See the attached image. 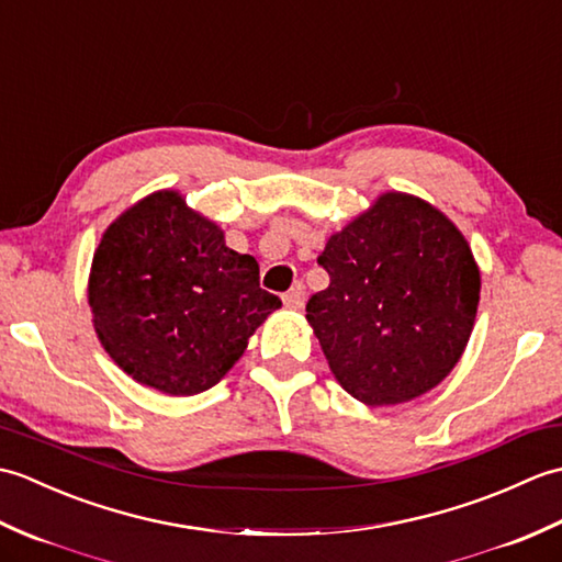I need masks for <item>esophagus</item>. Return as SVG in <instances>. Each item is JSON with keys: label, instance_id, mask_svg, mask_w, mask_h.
Instances as JSON below:
<instances>
[{"label": "esophagus", "instance_id": "1", "mask_svg": "<svg viewBox=\"0 0 562 562\" xmlns=\"http://www.w3.org/2000/svg\"><path fill=\"white\" fill-rule=\"evenodd\" d=\"M282 302H284V306H290V308H302L304 306V288H302V282L292 284V290L282 296Z\"/></svg>", "mask_w": 562, "mask_h": 562}]
</instances>
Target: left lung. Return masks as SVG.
<instances>
[{
    "instance_id": "8db88e82",
    "label": "left lung",
    "mask_w": 562,
    "mask_h": 562,
    "mask_svg": "<svg viewBox=\"0 0 562 562\" xmlns=\"http://www.w3.org/2000/svg\"><path fill=\"white\" fill-rule=\"evenodd\" d=\"M330 284L306 304L333 376L364 405L432 391L469 345L481 270L445 212L398 190L330 234Z\"/></svg>"
}]
</instances>
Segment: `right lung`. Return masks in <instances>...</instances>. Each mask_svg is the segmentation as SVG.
Wrapping results in <instances>:
<instances>
[{
    "label": "right lung",
    "instance_id": "1",
    "mask_svg": "<svg viewBox=\"0 0 562 562\" xmlns=\"http://www.w3.org/2000/svg\"><path fill=\"white\" fill-rule=\"evenodd\" d=\"M258 274L256 258L226 246L217 222L178 190H157L101 236L89 272L93 328L137 384L195 396L229 372L282 306Z\"/></svg>",
    "mask_w": 562,
    "mask_h": 562
}]
</instances>
